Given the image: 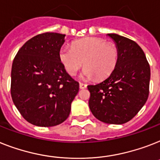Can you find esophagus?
<instances>
[{"instance_id": "obj_1", "label": "esophagus", "mask_w": 160, "mask_h": 160, "mask_svg": "<svg viewBox=\"0 0 160 160\" xmlns=\"http://www.w3.org/2000/svg\"><path fill=\"white\" fill-rule=\"evenodd\" d=\"M87 87L86 84H84V83H80V89H85Z\"/></svg>"}]
</instances>
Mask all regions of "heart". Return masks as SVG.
<instances>
[{"mask_svg": "<svg viewBox=\"0 0 160 160\" xmlns=\"http://www.w3.org/2000/svg\"><path fill=\"white\" fill-rule=\"evenodd\" d=\"M59 58L65 70L75 76L82 67L84 79H103L108 76L116 67L118 50L115 44L106 42L99 38H84L72 42L71 48L62 47Z\"/></svg>", "mask_w": 160, "mask_h": 160, "instance_id": "1", "label": "heart"}]
</instances>
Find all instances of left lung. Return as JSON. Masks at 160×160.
Returning a JSON list of instances; mask_svg holds the SVG:
<instances>
[{
    "instance_id": "1",
    "label": "left lung",
    "mask_w": 160,
    "mask_h": 160,
    "mask_svg": "<svg viewBox=\"0 0 160 160\" xmlns=\"http://www.w3.org/2000/svg\"><path fill=\"white\" fill-rule=\"evenodd\" d=\"M116 43V67L103 81L88 85L89 106L97 119L108 124H123L138 113L149 96L150 68L145 53L136 42L108 33Z\"/></svg>"
}]
</instances>
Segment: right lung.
Returning a JSON list of instances; mask_svg holds the SVG:
<instances>
[{"instance_id":"right-lung-1","label":"right lung","mask_w":160,"mask_h":160,"mask_svg":"<svg viewBox=\"0 0 160 160\" xmlns=\"http://www.w3.org/2000/svg\"><path fill=\"white\" fill-rule=\"evenodd\" d=\"M65 34L44 33L28 40L13 61L10 93L22 117L38 127H54L70 115L79 83L60 61Z\"/></svg>"}]
</instances>
